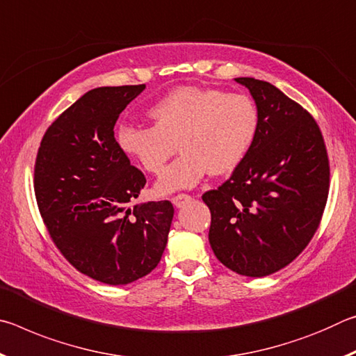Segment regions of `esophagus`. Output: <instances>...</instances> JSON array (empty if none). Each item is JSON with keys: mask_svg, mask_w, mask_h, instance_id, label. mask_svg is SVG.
I'll return each mask as SVG.
<instances>
[{"mask_svg": "<svg viewBox=\"0 0 356 356\" xmlns=\"http://www.w3.org/2000/svg\"><path fill=\"white\" fill-rule=\"evenodd\" d=\"M172 204L176 207H182V206H185L186 202H190L191 201V196L190 195H186V193H180V195H176L172 197Z\"/></svg>", "mask_w": 356, "mask_h": 356, "instance_id": "34e87169", "label": "esophagus"}]
</instances>
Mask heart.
<instances>
[{"label": "heart", "instance_id": "1", "mask_svg": "<svg viewBox=\"0 0 356 356\" xmlns=\"http://www.w3.org/2000/svg\"><path fill=\"white\" fill-rule=\"evenodd\" d=\"M154 125L122 124L116 143L150 174H159L176 152L155 188L161 195L191 188L207 172L220 176L236 170L254 143L259 111L250 95L215 88L179 86L149 110Z\"/></svg>", "mask_w": 356, "mask_h": 356}]
</instances>
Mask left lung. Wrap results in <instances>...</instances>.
I'll return each mask as SVG.
<instances>
[{"label": "left lung", "instance_id": "left-lung-1", "mask_svg": "<svg viewBox=\"0 0 356 356\" xmlns=\"http://www.w3.org/2000/svg\"><path fill=\"white\" fill-rule=\"evenodd\" d=\"M259 111L251 149L232 176L202 201L218 261L251 278L291 264L314 237L330 188L327 147L314 118L267 81L242 76Z\"/></svg>", "mask_w": 356, "mask_h": 356}]
</instances>
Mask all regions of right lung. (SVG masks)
Wrapping results in <instances>:
<instances>
[{
  "label": "right lung",
  "instance_id": "add662e5",
  "mask_svg": "<svg viewBox=\"0 0 356 356\" xmlns=\"http://www.w3.org/2000/svg\"><path fill=\"white\" fill-rule=\"evenodd\" d=\"M146 84L95 88L47 129L34 165L39 212L56 248L111 286L143 278L166 248L170 201L134 204L146 177L119 149L114 124Z\"/></svg>",
  "mask_w": 356,
  "mask_h": 356
}]
</instances>
